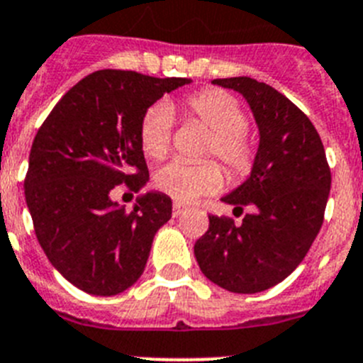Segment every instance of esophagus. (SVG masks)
<instances>
[{"label": "esophagus", "instance_id": "esophagus-1", "mask_svg": "<svg viewBox=\"0 0 363 363\" xmlns=\"http://www.w3.org/2000/svg\"><path fill=\"white\" fill-rule=\"evenodd\" d=\"M184 210H186L184 204L177 203V201L173 203V217H179V216H181V213H184Z\"/></svg>", "mask_w": 363, "mask_h": 363}]
</instances>
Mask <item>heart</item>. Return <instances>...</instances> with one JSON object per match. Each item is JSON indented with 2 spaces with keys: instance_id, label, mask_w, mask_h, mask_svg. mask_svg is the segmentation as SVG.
<instances>
[{
  "instance_id": "b5f03b06",
  "label": "heart",
  "mask_w": 363,
  "mask_h": 363,
  "mask_svg": "<svg viewBox=\"0 0 363 363\" xmlns=\"http://www.w3.org/2000/svg\"><path fill=\"white\" fill-rule=\"evenodd\" d=\"M182 109L213 131L208 155H216L235 179L247 177L256 160V147L247 137L248 118L241 104L219 89H204L188 94ZM173 111L168 104H153L144 111L138 125L143 151L151 159H164L172 147ZM155 186L177 203H191L213 194L223 186V172L212 160L184 162L173 160L155 173Z\"/></svg>"
}]
</instances>
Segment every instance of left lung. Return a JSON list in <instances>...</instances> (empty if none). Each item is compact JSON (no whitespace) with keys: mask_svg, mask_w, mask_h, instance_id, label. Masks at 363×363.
I'll list each match as a JSON object with an SVG mask.
<instances>
[{"mask_svg":"<svg viewBox=\"0 0 363 363\" xmlns=\"http://www.w3.org/2000/svg\"><path fill=\"white\" fill-rule=\"evenodd\" d=\"M212 84L245 96L259 128L250 177L220 201L252 212L239 226L208 216L194 252L204 276L238 294H256L283 281L316 239L330 191V168L313 122L279 91L248 77Z\"/></svg>","mask_w":363,"mask_h":363,"instance_id":"1","label":"left lung"}]
</instances>
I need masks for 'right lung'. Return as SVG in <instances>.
<instances>
[{
  "label": "right lung",
  "instance_id": "1",
  "mask_svg": "<svg viewBox=\"0 0 363 363\" xmlns=\"http://www.w3.org/2000/svg\"><path fill=\"white\" fill-rule=\"evenodd\" d=\"M190 82L116 69L91 72L38 129L25 199L40 247L80 291L115 296L143 276L157 230L172 217V199L147 191L129 212L111 194L146 184L140 118L162 94Z\"/></svg>",
  "mask_w": 363,
  "mask_h": 363
}]
</instances>
